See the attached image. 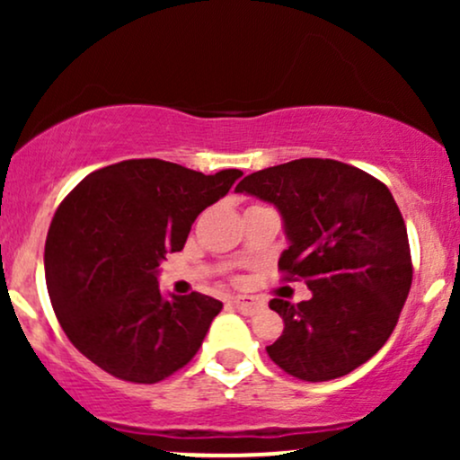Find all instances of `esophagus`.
I'll return each mask as SVG.
<instances>
[{
  "mask_svg": "<svg viewBox=\"0 0 460 460\" xmlns=\"http://www.w3.org/2000/svg\"><path fill=\"white\" fill-rule=\"evenodd\" d=\"M231 305H234L237 311H242V314H246V315H252L255 311H260L263 307L261 300L252 298V296H235V298H231Z\"/></svg>",
  "mask_w": 460,
  "mask_h": 460,
  "instance_id": "esophagus-1",
  "label": "esophagus"
}]
</instances>
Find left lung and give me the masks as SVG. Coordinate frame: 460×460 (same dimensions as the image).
Segmentation results:
<instances>
[{
    "label": "left lung",
    "mask_w": 460,
    "mask_h": 460,
    "mask_svg": "<svg viewBox=\"0 0 460 460\" xmlns=\"http://www.w3.org/2000/svg\"><path fill=\"white\" fill-rule=\"evenodd\" d=\"M235 190L281 212L289 246L279 270L314 294L298 305L270 300L285 326L268 357L289 376L322 383L376 355L413 281L409 235L389 188L350 164L303 157L252 172Z\"/></svg>",
    "instance_id": "obj_1"
}]
</instances>
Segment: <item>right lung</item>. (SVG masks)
I'll return each mask as SVG.
<instances>
[{
	"instance_id": "obj_1",
	"label": "right lung",
	"mask_w": 460,
	"mask_h": 460,
	"mask_svg": "<svg viewBox=\"0 0 460 460\" xmlns=\"http://www.w3.org/2000/svg\"><path fill=\"white\" fill-rule=\"evenodd\" d=\"M242 171L203 175L179 164L125 160L84 177L56 209L45 242L51 307L71 344L128 383L188 366L223 309L192 292L164 298L157 268Z\"/></svg>"
}]
</instances>
